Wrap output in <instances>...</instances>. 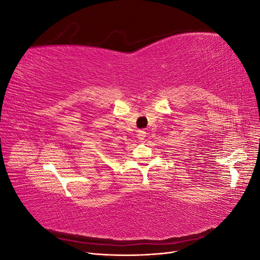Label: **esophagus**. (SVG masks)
Listing matches in <instances>:
<instances>
[{
  "mask_svg": "<svg viewBox=\"0 0 260 260\" xmlns=\"http://www.w3.org/2000/svg\"><path fill=\"white\" fill-rule=\"evenodd\" d=\"M145 137H146V132L144 130H139L138 131V138L140 140H144Z\"/></svg>",
  "mask_w": 260,
  "mask_h": 260,
  "instance_id": "34e87169",
  "label": "esophagus"
}]
</instances>
